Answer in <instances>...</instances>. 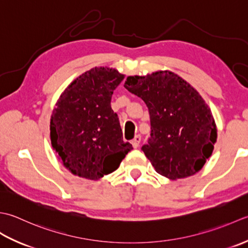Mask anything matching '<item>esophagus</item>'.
<instances>
[{
    "mask_svg": "<svg viewBox=\"0 0 248 248\" xmlns=\"http://www.w3.org/2000/svg\"><path fill=\"white\" fill-rule=\"evenodd\" d=\"M140 141H141V136L140 135H136L135 138L131 141V143H133V146L135 149H137L139 144H140Z\"/></svg>",
    "mask_w": 248,
    "mask_h": 248,
    "instance_id": "1",
    "label": "esophagus"
}]
</instances>
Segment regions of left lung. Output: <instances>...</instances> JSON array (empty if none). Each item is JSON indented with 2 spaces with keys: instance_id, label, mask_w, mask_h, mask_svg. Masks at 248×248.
I'll return each instance as SVG.
<instances>
[{
  "instance_id": "obj_1",
  "label": "left lung",
  "mask_w": 248,
  "mask_h": 248,
  "mask_svg": "<svg viewBox=\"0 0 248 248\" xmlns=\"http://www.w3.org/2000/svg\"><path fill=\"white\" fill-rule=\"evenodd\" d=\"M124 87L149 109L151 137L141 150L155 170L172 180L201 170L213 152L217 131L199 93L171 72L131 76Z\"/></svg>"
}]
</instances>
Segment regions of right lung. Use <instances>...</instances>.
Masks as SVG:
<instances>
[{
	"instance_id": "1",
	"label": "right lung",
	"mask_w": 248,
	"mask_h": 248,
	"mask_svg": "<svg viewBox=\"0 0 248 248\" xmlns=\"http://www.w3.org/2000/svg\"><path fill=\"white\" fill-rule=\"evenodd\" d=\"M124 75L108 67L82 74L61 95L50 120L53 149L70 172L97 180L119 168L133 146L123 140L113 91Z\"/></svg>"
}]
</instances>
